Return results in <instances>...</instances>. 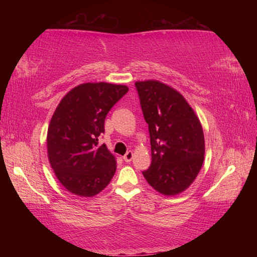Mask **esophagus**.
Segmentation results:
<instances>
[{"instance_id":"34e87169","label":"esophagus","mask_w":257,"mask_h":257,"mask_svg":"<svg viewBox=\"0 0 257 257\" xmlns=\"http://www.w3.org/2000/svg\"><path fill=\"white\" fill-rule=\"evenodd\" d=\"M133 158H134V153H133L132 151H129V152H127V153L124 154L123 160L125 161V162H130V161L133 160Z\"/></svg>"}]
</instances>
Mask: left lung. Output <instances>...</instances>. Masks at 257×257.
<instances>
[{"label": "left lung", "mask_w": 257, "mask_h": 257, "mask_svg": "<svg viewBox=\"0 0 257 257\" xmlns=\"http://www.w3.org/2000/svg\"><path fill=\"white\" fill-rule=\"evenodd\" d=\"M149 124L152 163L143 171L150 186L164 196L185 191L201 171L205 141L201 121L186 98L162 81H136Z\"/></svg>", "instance_id": "left-lung-1"}]
</instances>
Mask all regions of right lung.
Wrapping results in <instances>:
<instances>
[{
    "label": "right lung",
    "instance_id": "1",
    "mask_svg": "<svg viewBox=\"0 0 257 257\" xmlns=\"http://www.w3.org/2000/svg\"><path fill=\"white\" fill-rule=\"evenodd\" d=\"M128 86L85 82L64 95L47 129V156L55 177L71 194L93 197L110 184L116 160L105 144L98 145L104 120Z\"/></svg>",
    "mask_w": 257,
    "mask_h": 257
}]
</instances>
